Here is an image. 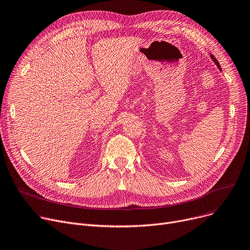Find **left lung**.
Instances as JSON below:
<instances>
[{
	"label": "left lung",
	"instance_id": "left-lung-1",
	"mask_svg": "<svg viewBox=\"0 0 250 250\" xmlns=\"http://www.w3.org/2000/svg\"><path fill=\"white\" fill-rule=\"evenodd\" d=\"M210 56H211V58H212V60H213V61H214V62H215V64H216V65H217V67H218V68H219V69H220V70H221V66H220V64H219V62H218V60H217V59H216V58H215V57H214V55H212V54H211V55H210Z\"/></svg>",
	"mask_w": 250,
	"mask_h": 250
}]
</instances>
